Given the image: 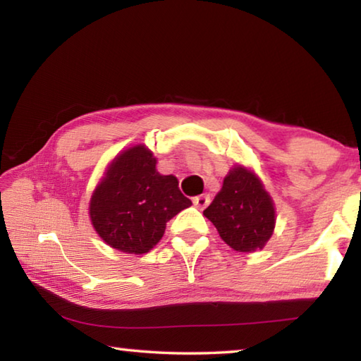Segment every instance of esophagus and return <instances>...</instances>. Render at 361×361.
Segmentation results:
<instances>
[{
  "mask_svg": "<svg viewBox=\"0 0 361 361\" xmlns=\"http://www.w3.org/2000/svg\"><path fill=\"white\" fill-rule=\"evenodd\" d=\"M192 203L195 207H197L199 209H203L205 207H208L209 203V195L208 194H202V195H197V197L192 199Z\"/></svg>",
  "mask_w": 361,
  "mask_h": 361,
  "instance_id": "34e87169",
  "label": "esophagus"
}]
</instances>
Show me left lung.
Segmentation results:
<instances>
[{
    "label": "left lung",
    "instance_id": "8db88e82",
    "mask_svg": "<svg viewBox=\"0 0 361 361\" xmlns=\"http://www.w3.org/2000/svg\"><path fill=\"white\" fill-rule=\"evenodd\" d=\"M224 243L238 252H254L271 238L276 209L271 195L254 170L233 166L226 175L221 191L203 209Z\"/></svg>",
    "mask_w": 361,
    "mask_h": 361
}]
</instances>
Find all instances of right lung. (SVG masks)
<instances>
[{"label":"right lung","mask_w":361,"mask_h":361,"mask_svg":"<svg viewBox=\"0 0 361 361\" xmlns=\"http://www.w3.org/2000/svg\"><path fill=\"white\" fill-rule=\"evenodd\" d=\"M158 159L143 143L110 161L90 200L96 233L116 251L145 254L159 243L167 222L192 202L173 175L156 170Z\"/></svg>","instance_id":"add662e5"}]
</instances>
